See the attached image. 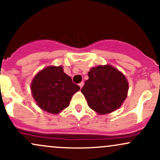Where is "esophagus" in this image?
<instances>
[{
	"label": "esophagus",
	"instance_id": "esophagus-1",
	"mask_svg": "<svg viewBox=\"0 0 160 160\" xmlns=\"http://www.w3.org/2000/svg\"><path fill=\"white\" fill-rule=\"evenodd\" d=\"M83 85H84V82H80V83H79V86H80V89H82V86H83Z\"/></svg>",
	"mask_w": 160,
	"mask_h": 160
}]
</instances>
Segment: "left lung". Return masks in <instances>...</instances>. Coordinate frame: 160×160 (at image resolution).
<instances>
[{"label": "left lung", "instance_id": "8db88e82", "mask_svg": "<svg viewBox=\"0 0 160 160\" xmlns=\"http://www.w3.org/2000/svg\"><path fill=\"white\" fill-rule=\"evenodd\" d=\"M88 76L81 92L91 109L99 114H107L122 105L128 90L123 74L106 65L92 68Z\"/></svg>", "mask_w": 160, "mask_h": 160}]
</instances>
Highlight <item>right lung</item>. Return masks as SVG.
Here are the masks:
<instances>
[{"instance_id":"right-lung-1","label":"right lung","mask_w":160,"mask_h":160,"mask_svg":"<svg viewBox=\"0 0 160 160\" xmlns=\"http://www.w3.org/2000/svg\"><path fill=\"white\" fill-rule=\"evenodd\" d=\"M80 86L72 82L62 66H48L38 72L31 84L33 98L38 107L48 113H60L70 104Z\"/></svg>"}]
</instances>
